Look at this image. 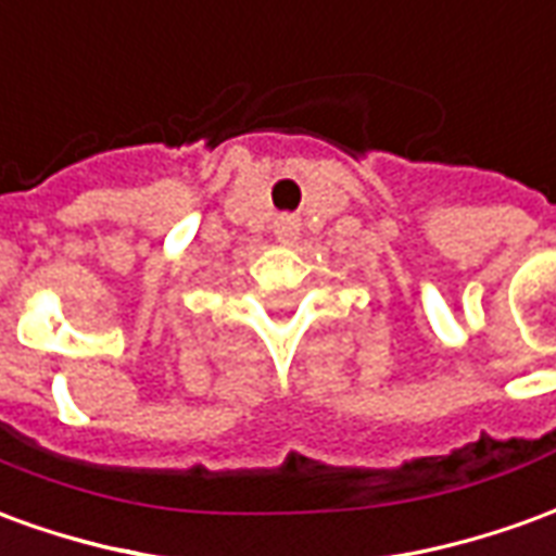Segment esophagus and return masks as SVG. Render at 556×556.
<instances>
[{"instance_id":"1","label":"esophagus","mask_w":556,"mask_h":556,"mask_svg":"<svg viewBox=\"0 0 556 556\" xmlns=\"http://www.w3.org/2000/svg\"><path fill=\"white\" fill-rule=\"evenodd\" d=\"M274 235H277L279 243H294L298 241V235H301V219L282 214V217H277V223H274Z\"/></svg>"}]
</instances>
